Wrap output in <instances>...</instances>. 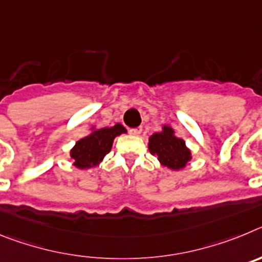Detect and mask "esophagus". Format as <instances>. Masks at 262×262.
Wrapping results in <instances>:
<instances>
[{
  "instance_id": "obj_1",
  "label": "esophagus",
  "mask_w": 262,
  "mask_h": 262,
  "mask_svg": "<svg viewBox=\"0 0 262 262\" xmlns=\"http://www.w3.org/2000/svg\"><path fill=\"white\" fill-rule=\"evenodd\" d=\"M129 134L134 136H139L142 134V127H136V128H131L129 129Z\"/></svg>"
}]
</instances>
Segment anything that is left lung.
Here are the masks:
<instances>
[{"mask_svg":"<svg viewBox=\"0 0 262 262\" xmlns=\"http://www.w3.org/2000/svg\"><path fill=\"white\" fill-rule=\"evenodd\" d=\"M148 148L161 165L173 170L185 168L191 160V152L185 144V140L177 138L170 126H164L161 133L154 134L149 138Z\"/></svg>","mask_w":262,"mask_h":262,"instance_id":"8db88e82","label":"left lung"}]
</instances>
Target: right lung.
Instances as JSON below:
<instances>
[{
  "label": "right lung",
  "instance_id": "right-lung-1",
  "mask_svg": "<svg viewBox=\"0 0 262 262\" xmlns=\"http://www.w3.org/2000/svg\"><path fill=\"white\" fill-rule=\"evenodd\" d=\"M123 133H127L126 128L117 123L113 127L94 128L89 135L80 139L71 149V157L76 168L89 169L98 165L110 152L114 139Z\"/></svg>",
  "mask_w": 262,
  "mask_h": 262
}]
</instances>
